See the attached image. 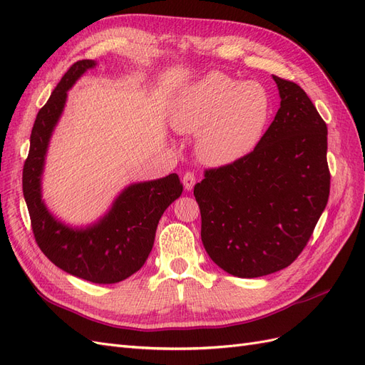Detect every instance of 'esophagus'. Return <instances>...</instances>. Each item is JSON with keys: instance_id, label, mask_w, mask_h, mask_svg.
Instances as JSON below:
<instances>
[{"instance_id": "1", "label": "esophagus", "mask_w": 365, "mask_h": 365, "mask_svg": "<svg viewBox=\"0 0 365 365\" xmlns=\"http://www.w3.org/2000/svg\"><path fill=\"white\" fill-rule=\"evenodd\" d=\"M182 184H184V189L187 192H190L195 184H196V176L193 172H185V175L182 176Z\"/></svg>"}]
</instances>
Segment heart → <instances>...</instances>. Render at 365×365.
Wrapping results in <instances>:
<instances>
[{"label":"heart","instance_id":"b5f03b06","mask_svg":"<svg viewBox=\"0 0 365 365\" xmlns=\"http://www.w3.org/2000/svg\"><path fill=\"white\" fill-rule=\"evenodd\" d=\"M272 114L271 94L262 83L212 71L181 88L172 102L169 120L181 134H197V160L219 168L256 150Z\"/></svg>","mask_w":365,"mask_h":365}]
</instances>
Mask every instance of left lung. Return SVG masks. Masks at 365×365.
Masks as SVG:
<instances>
[{
    "label": "left lung",
    "instance_id": "left-lung-1",
    "mask_svg": "<svg viewBox=\"0 0 365 365\" xmlns=\"http://www.w3.org/2000/svg\"><path fill=\"white\" fill-rule=\"evenodd\" d=\"M272 79L280 108L257 149L205 170L193 190L207 254L242 279L289 267L312 236L330 190L324 120L297 83Z\"/></svg>",
    "mask_w": 365,
    "mask_h": 365
}]
</instances>
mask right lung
Masks as SVG:
<instances>
[{"instance_id":"1","label":"right lung","mask_w":365,"mask_h":365,"mask_svg":"<svg viewBox=\"0 0 365 365\" xmlns=\"http://www.w3.org/2000/svg\"><path fill=\"white\" fill-rule=\"evenodd\" d=\"M97 65L73 63L36 115L23 170V192L33 235L41 251L62 271L88 282L108 284L137 272L153 247L163 213L182 193L176 173L125 187L111 208L96 222L73 227L53 216L42 200V173L53 130L67 103V93Z\"/></svg>"}]
</instances>
